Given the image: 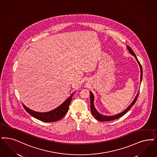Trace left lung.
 Returning a JSON list of instances; mask_svg holds the SVG:
<instances>
[{
    "label": "left lung",
    "instance_id": "8db88e82",
    "mask_svg": "<svg viewBox=\"0 0 157 157\" xmlns=\"http://www.w3.org/2000/svg\"><path fill=\"white\" fill-rule=\"evenodd\" d=\"M127 49L129 51V52L132 54V56H135L136 59H137V62H138L139 65H140V69H141V82L142 81V78H143V69H142V67H141V63L139 62V61L137 58V56H136L135 53L134 52V51H132V48L129 47V46H127ZM140 92V91H139ZM138 94H139V92H138L137 94L136 95L135 99H134V101H132V103L130 104V105L125 110H124L123 112L119 113V114H116V115H114V116H104V115H102L99 113H98L97 112V110H96V109L94 108V94H92V93L91 92H90V110H91V112L92 115L94 116V118L96 120H98V121H112L113 120L117 119H119L120 117H122L123 116H124L125 114V113H127L130 109V108L132 107L136 103V101H137V98H138Z\"/></svg>",
    "mask_w": 157,
    "mask_h": 157
}]
</instances>
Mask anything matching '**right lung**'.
Returning <instances> with one entry per match:
<instances>
[{
	"mask_svg": "<svg viewBox=\"0 0 157 157\" xmlns=\"http://www.w3.org/2000/svg\"><path fill=\"white\" fill-rule=\"evenodd\" d=\"M74 94V93L71 94L69 98L59 106L56 107L55 109L48 112H45V113L37 112L27 107L23 104V106L25 108V111L27 113H29L31 116L37 119L44 122L56 121L61 119L67 113L69 109V105H70L71 101L72 100Z\"/></svg>",
	"mask_w": 157,
	"mask_h": 157,
	"instance_id": "add662e5",
	"label": "right lung"
}]
</instances>
